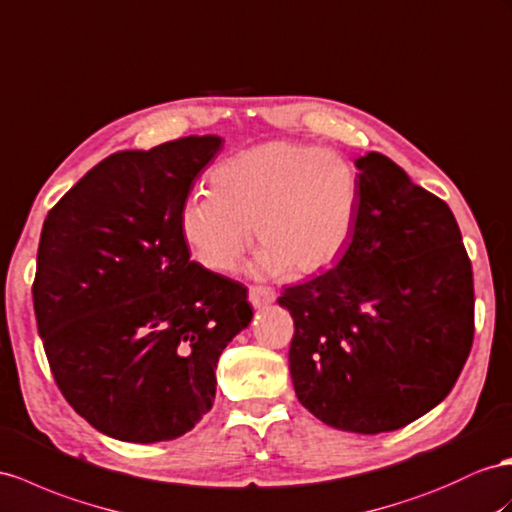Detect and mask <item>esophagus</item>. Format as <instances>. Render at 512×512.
Here are the masks:
<instances>
[{"label":"esophagus","instance_id":"1","mask_svg":"<svg viewBox=\"0 0 512 512\" xmlns=\"http://www.w3.org/2000/svg\"><path fill=\"white\" fill-rule=\"evenodd\" d=\"M248 300H251V305L255 309H264L277 300V294L268 290V287H251V290H248Z\"/></svg>","mask_w":512,"mask_h":512}]
</instances>
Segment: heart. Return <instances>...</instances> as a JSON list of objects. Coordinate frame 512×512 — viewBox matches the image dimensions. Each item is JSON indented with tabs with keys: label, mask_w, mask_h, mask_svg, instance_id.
<instances>
[{
	"label": "heart",
	"mask_w": 512,
	"mask_h": 512,
	"mask_svg": "<svg viewBox=\"0 0 512 512\" xmlns=\"http://www.w3.org/2000/svg\"><path fill=\"white\" fill-rule=\"evenodd\" d=\"M359 177L344 155L290 140L244 149L188 194L181 238L212 272H233L251 246L257 277L305 279L335 264L355 231Z\"/></svg>",
	"instance_id": "b5f03b06"
}]
</instances>
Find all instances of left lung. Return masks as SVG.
<instances>
[{"mask_svg": "<svg viewBox=\"0 0 512 512\" xmlns=\"http://www.w3.org/2000/svg\"><path fill=\"white\" fill-rule=\"evenodd\" d=\"M359 168L355 231L331 270L285 287L290 374L309 413L376 435L452 391L474 342V277L456 218L387 155Z\"/></svg>", "mask_w": 512, "mask_h": 512, "instance_id": "8db88e82", "label": "left lung"}]
</instances>
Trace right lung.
Instances as JSON below:
<instances>
[{
	"mask_svg": "<svg viewBox=\"0 0 512 512\" xmlns=\"http://www.w3.org/2000/svg\"><path fill=\"white\" fill-rule=\"evenodd\" d=\"M220 136L116 151L45 218L32 285L62 396L103 435H186L212 409L216 365L253 320L246 287L190 259L179 212Z\"/></svg>",
	"mask_w": 512,
	"mask_h": 512,
	"instance_id": "right-lung-1",
	"label": "right lung"
}]
</instances>
